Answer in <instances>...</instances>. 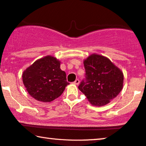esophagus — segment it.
<instances>
[{
    "label": "esophagus",
    "instance_id": "obj_1",
    "mask_svg": "<svg viewBox=\"0 0 146 146\" xmlns=\"http://www.w3.org/2000/svg\"><path fill=\"white\" fill-rule=\"evenodd\" d=\"M74 84L75 85H79L80 84V80L78 79H76L74 82Z\"/></svg>",
    "mask_w": 146,
    "mask_h": 146
}]
</instances>
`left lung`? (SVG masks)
I'll return each mask as SVG.
<instances>
[{
  "label": "left lung",
  "mask_w": 146,
  "mask_h": 146,
  "mask_svg": "<svg viewBox=\"0 0 146 146\" xmlns=\"http://www.w3.org/2000/svg\"><path fill=\"white\" fill-rule=\"evenodd\" d=\"M85 78L78 89L91 104L102 106L117 96L123 88V72L104 56L93 54L84 62Z\"/></svg>",
  "instance_id": "left-lung-1"
}]
</instances>
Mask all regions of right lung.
<instances>
[{
	"label": "right lung",
	"instance_id": "add662e5",
	"mask_svg": "<svg viewBox=\"0 0 146 146\" xmlns=\"http://www.w3.org/2000/svg\"><path fill=\"white\" fill-rule=\"evenodd\" d=\"M22 77L29 95L44 102L59 97L69 84L65 72L60 70V62L51 56L35 61L23 72Z\"/></svg>",
	"mask_w": 146,
	"mask_h": 146
}]
</instances>
